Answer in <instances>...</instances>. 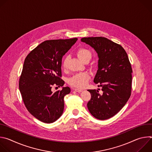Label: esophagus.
<instances>
[{"instance_id":"34e87169","label":"esophagus","mask_w":152,"mask_h":152,"mask_svg":"<svg viewBox=\"0 0 152 152\" xmlns=\"http://www.w3.org/2000/svg\"><path fill=\"white\" fill-rule=\"evenodd\" d=\"M74 91H76V92H77V93H80V92H82V90L77 89V88H75V89H74Z\"/></svg>"}]
</instances>
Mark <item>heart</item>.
<instances>
[{
	"mask_svg": "<svg viewBox=\"0 0 152 152\" xmlns=\"http://www.w3.org/2000/svg\"><path fill=\"white\" fill-rule=\"evenodd\" d=\"M76 55L79 59L84 62L86 59L90 60L91 58V53L89 50L84 48H80L76 51ZM69 58L68 56L65 57L62 62V66L63 69H66L67 67ZM90 79V75L87 72H83L77 73L73 75L69 80V84L73 87L77 88H83L87 85L89 80Z\"/></svg>",
	"mask_w": 152,
	"mask_h": 152,
	"instance_id": "obj_1",
	"label": "heart"
}]
</instances>
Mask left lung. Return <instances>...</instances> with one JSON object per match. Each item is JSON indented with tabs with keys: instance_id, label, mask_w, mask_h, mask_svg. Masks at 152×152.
<instances>
[{
	"instance_id": "1",
	"label": "left lung",
	"mask_w": 152,
	"mask_h": 152,
	"mask_svg": "<svg viewBox=\"0 0 152 152\" xmlns=\"http://www.w3.org/2000/svg\"><path fill=\"white\" fill-rule=\"evenodd\" d=\"M81 41L90 45L98 53L99 69L94 82L102 91L88 90L91 100L88 109L99 120H106L117 114L125 105L132 91L131 64L124 48L102 37H85Z\"/></svg>"
}]
</instances>
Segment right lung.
I'll return each instance as SVG.
<instances>
[{
    "label": "right lung",
    "mask_w": 152,
    "mask_h": 152,
    "mask_svg": "<svg viewBox=\"0 0 152 152\" xmlns=\"http://www.w3.org/2000/svg\"><path fill=\"white\" fill-rule=\"evenodd\" d=\"M77 40V38L51 39L41 42L26 57L19 79V90L28 111L46 123L57 120L64 108L68 86L52 91L53 86H62V58Z\"/></svg>",
    "instance_id": "right-lung-1"
}]
</instances>
